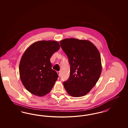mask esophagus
Instances as JSON below:
<instances>
[{"mask_svg": "<svg viewBox=\"0 0 128 128\" xmlns=\"http://www.w3.org/2000/svg\"><path fill=\"white\" fill-rule=\"evenodd\" d=\"M57 73H58V76H59V77H60V72H59V71H58V72H57Z\"/></svg>", "mask_w": 128, "mask_h": 128, "instance_id": "esophagus-1", "label": "esophagus"}]
</instances>
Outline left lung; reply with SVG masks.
Returning <instances> with one entry per match:
<instances>
[{
  "label": "left lung",
  "mask_w": 128,
  "mask_h": 128,
  "mask_svg": "<svg viewBox=\"0 0 128 128\" xmlns=\"http://www.w3.org/2000/svg\"><path fill=\"white\" fill-rule=\"evenodd\" d=\"M70 64V76L63 82L70 96L81 97L87 94L96 84L102 72L100 53L90 41L66 38L60 41Z\"/></svg>",
  "instance_id": "left-lung-1"
}]
</instances>
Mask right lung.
<instances>
[{
    "instance_id": "add662e5",
    "label": "right lung",
    "mask_w": 128,
    "mask_h": 128,
    "mask_svg": "<svg viewBox=\"0 0 128 128\" xmlns=\"http://www.w3.org/2000/svg\"><path fill=\"white\" fill-rule=\"evenodd\" d=\"M60 48L56 41H40L32 44L21 58L19 65L20 80L31 94L43 96L51 91L58 75L52 68V55Z\"/></svg>"
}]
</instances>
